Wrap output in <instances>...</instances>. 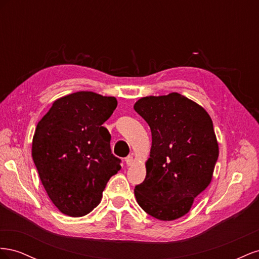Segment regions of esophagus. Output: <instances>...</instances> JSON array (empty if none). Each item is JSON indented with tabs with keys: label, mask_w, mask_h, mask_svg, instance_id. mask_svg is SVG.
I'll return each instance as SVG.
<instances>
[{
	"label": "esophagus",
	"mask_w": 259,
	"mask_h": 259,
	"mask_svg": "<svg viewBox=\"0 0 259 259\" xmlns=\"http://www.w3.org/2000/svg\"><path fill=\"white\" fill-rule=\"evenodd\" d=\"M125 162H126V164L128 166H131V165H133V164L135 163V159L133 158V155H128L126 159H125Z\"/></svg>",
	"instance_id": "esophagus-1"
}]
</instances>
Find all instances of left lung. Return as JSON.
<instances>
[{"label": "left lung", "instance_id": "8db88e82", "mask_svg": "<svg viewBox=\"0 0 259 259\" xmlns=\"http://www.w3.org/2000/svg\"><path fill=\"white\" fill-rule=\"evenodd\" d=\"M134 109L152 135L136 201L152 217L175 221L190 210L213 178L219 154L213 121L204 108L178 93L143 97Z\"/></svg>", "mask_w": 259, "mask_h": 259}]
</instances>
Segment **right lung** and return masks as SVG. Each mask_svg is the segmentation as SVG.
<instances>
[{"instance_id":"right-lung-1","label":"right lung","mask_w":259,"mask_h":259,"mask_svg":"<svg viewBox=\"0 0 259 259\" xmlns=\"http://www.w3.org/2000/svg\"><path fill=\"white\" fill-rule=\"evenodd\" d=\"M115 97L76 92L53 103L37 123L32 158L50 199L62 214L82 217L103 198L108 180L121 169L103 124Z\"/></svg>"}]
</instances>
